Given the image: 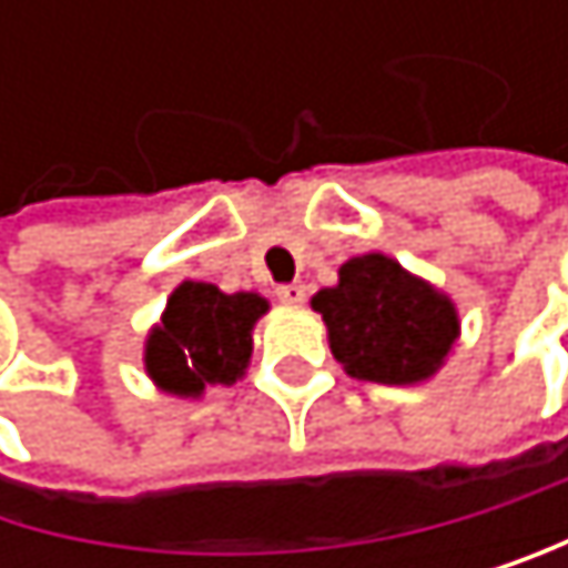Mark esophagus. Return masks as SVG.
Masks as SVG:
<instances>
[{"label": "esophagus", "mask_w": 568, "mask_h": 568, "mask_svg": "<svg viewBox=\"0 0 568 568\" xmlns=\"http://www.w3.org/2000/svg\"><path fill=\"white\" fill-rule=\"evenodd\" d=\"M275 296H278L282 303H303V300H306V286H300V282H290V286H278Z\"/></svg>", "instance_id": "1"}]
</instances>
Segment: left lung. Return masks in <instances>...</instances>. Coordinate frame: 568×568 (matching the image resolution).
<instances>
[{"instance_id": "left-lung-1", "label": "left lung", "mask_w": 568, "mask_h": 568, "mask_svg": "<svg viewBox=\"0 0 568 568\" xmlns=\"http://www.w3.org/2000/svg\"><path fill=\"white\" fill-rule=\"evenodd\" d=\"M313 310L334 357L361 382H426L460 337L453 300L378 252L344 262L337 286L320 290Z\"/></svg>"}]
</instances>
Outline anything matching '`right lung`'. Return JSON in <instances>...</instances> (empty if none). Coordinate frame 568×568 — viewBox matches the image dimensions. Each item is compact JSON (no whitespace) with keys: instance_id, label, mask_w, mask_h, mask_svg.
<instances>
[{"instance_id":"add662e5","label":"right lung","mask_w":568,"mask_h":568,"mask_svg":"<svg viewBox=\"0 0 568 568\" xmlns=\"http://www.w3.org/2000/svg\"><path fill=\"white\" fill-rule=\"evenodd\" d=\"M268 300L180 282L163 320L145 337V375L163 392L201 398L207 385H234L252 361V331Z\"/></svg>"}]
</instances>
